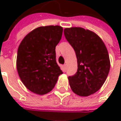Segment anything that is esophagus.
<instances>
[{
    "mask_svg": "<svg viewBox=\"0 0 121 121\" xmlns=\"http://www.w3.org/2000/svg\"><path fill=\"white\" fill-rule=\"evenodd\" d=\"M67 64H65V65H64V70H65V71H66V70H67Z\"/></svg>",
    "mask_w": 121,
    "mask_h": 121,
    "instance_id": "34e87169",
    "label": "esophagus"
}]
</instances>
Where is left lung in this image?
I'll use <instances>...</instances> for the list:
<instances>
[{"instance_id": "8db88e82", "label": "left lung", "mask_w": 121, "mask_h": 121, "mask_svg": "<svg viewBox=\"0 0 121 121\" xmlns=\"http://www.w3.org/2000/svg\"><path fill=\"white\" fill-rule=\"evenodd\" d=\"M66 39L72 46L77 59V71L68 77L72 91L88 96L100 90L110 68L109 55L104 42L95 33L79 27L65 28Z\"/></svg>"}]
</instances>
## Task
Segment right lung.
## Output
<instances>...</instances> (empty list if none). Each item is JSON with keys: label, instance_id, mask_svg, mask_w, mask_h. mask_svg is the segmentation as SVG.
Instances as JSON below:
<instances>
[{"label": "right lung", "instance_id": "add662e5", "mask_svg": "<svg viewBox=\"0 0 121 121\" xmlns=\"http://www.w3.org/2000/svg\"><path fill=\"white\" fill-rule=\"evenodd\" d=\"M63 31L59 26L38 27L27 34L19 46L17 73L23 85L34 94L44 95L52 90L63 73L55 52Z\"/></svg>", "mask_w": 121, "mask_h": 121}]
</instances>
